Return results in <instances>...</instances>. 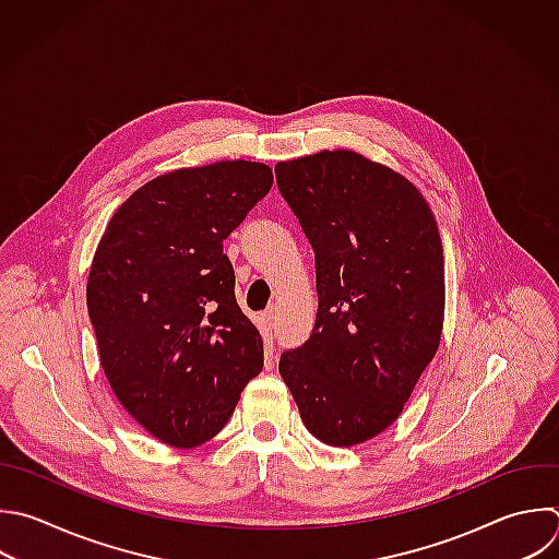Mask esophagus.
I'll use <instances>...</instances> for the list:
<instances>
[{"mask_svg":"<svg viewBox=\"0 0 559 559\" xmlns=\"http://www.w3.org/2000/svg\"><path fill=\"white\" fill-rule=\"evenodd\" d=\"M275 314H277V306H275V304H271V306L262 312V317H264L266 323H273V321H275Z\"/></svg>","mask_w":559,"mask_h":559,"instance_id":"1","label":"esophagus"}]
</instances>
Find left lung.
Here are the masks:
<instances>
[{
  "label": "left lung",
  "mask_w": 559,
  "mask_h": 559,
  "mask_svg": "<svg viewBox=\"0 0 559 559\" xmlns=\"http://www.w3.org/2000/svg\"><path fill=\"white\" fill-rule=\"evenodd\" d=\"M277 186L314 249L317 321L280 358L304 426L349 448L386 430L437 354L443 247L421 192L338 148L280 162Z\"/></svg>",
  "instance_id": "left-lung-1"
}]
</instances>
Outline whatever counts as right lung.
I'll use <instances>...</instances> for the list:
<instances>
[{"label":"right lung","mask_w":559,"mask_h":559,"mask_svg":"<svg viewBox=\"0 0 559 559\" xmlns=\"http://www.w3.org/2000/svg\"><path fill=\"white\" fill-rule=\"evenodd\" d=\"M271 186L273 170L247 159L166 173L116 210L96 247L87 310L103 371L127 413L173 448L218 435L262 371L223 240Z\"/></svg>","instance_id":"obj_1"}]
</instances>
